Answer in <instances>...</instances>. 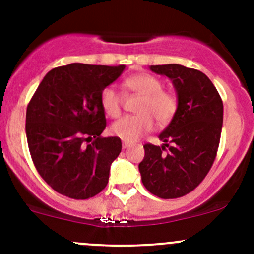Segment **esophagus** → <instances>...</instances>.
<instances>
[{
	"label": "esophagus",
	"mask_w": 254,
	"mask_h": 254,
	"mask_svg": "<svg viewBox=\"0 0 254 254\" xmlns=\"http://www.w3.org/2000/svg\"><path fill=\"white\" fill-rule=\"evenodd\" d=\"M130 147V145L127 142H123V148H124V150H127V148H129Z\"/></svg>",
	"instance_id": "obj_1"
}]
</instances>
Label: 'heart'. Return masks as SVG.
<instances>
[{
    "mask_svg": "<svg viewBox=\"0 0 254 254\" xmlns=\"http://www.w3.org/2000/svg\"><path fill=\"white\" fill-rule=\"evenodd\" d=\"M160 78L150 73H137L124 81L127 91L142 96L137 106L140 114L124 117L112 125L111 132L125 142H135L155 127V118L158 124H166L177 111L175 94L162 89ZM101 106L108 117L118 118L122 114L123 98L114 86H107L101 93Z\"/></svg>",
    "mask_w": 254,
    "mask_h": 254,
    "instance_id": "heart-1",
    "label": "heart"
}]
</instances>
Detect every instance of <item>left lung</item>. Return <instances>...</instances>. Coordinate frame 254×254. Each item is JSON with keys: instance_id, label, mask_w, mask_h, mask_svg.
<instances>
[{"instance_id": "left-lung-1", "label": "left lung", "mask_w": 254, "mask_h": 254, "mask_svg": "<svg viewBox=\"0 0 254 254\" xmlns=\"http://www.w3.org/2000/svg\"><path fill=\"white\" fill-rule=\"evenodd\" d=\"M150 70L172 81L177 111L158 136L162 146H143L145 157L139 171L150 193L175 199L195 189L211 168L221 136L224 106L201 71L178 64L150 66Z\"/></svg>"}]
</instances>
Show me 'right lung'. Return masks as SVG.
Wrapping results in <instances>:
<instances>
[{"label": "right lung", "mask_w": 254, "mask_h": 254, "mask_svg": "<svg viewBox=\"0 0 254 254\" xmlns=\"http://www.w3.org/2000/svg\"><path fill=\"white\" fill-rule=\"evenodd\" d=\"M124 70V65L79 63L55 67L30 99L25 115L30 155L39 175L58 193L88 199L106 188L122 141L101 136L107 125L101 93Z\"/></svg>", "instance_id": "obj_1"}]
</instances>
